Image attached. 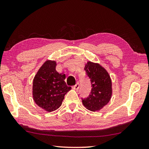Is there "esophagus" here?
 <instances>
[{
  "label": "esophagus",
  "instance_id": "34e87169",
  "mask_svg": "<svg viewBox=\"0 0 149 149\" xmlns=\"http://www.w3.org/2000/svg\"><path fill=\"white\" fill-rule=\"evenodd\" d=\"M73 89H74V90H78V89H79V84L78 83H76L74 86H73Z\"/></svg>",
  "mask_w": 149,
  "mask_h": 149
}]
</instances>
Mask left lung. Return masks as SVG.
I'll return each instance as SVG.
<instances>
[{"mask_svg":"<svg viewBox=\"0 0 149 149\" xmlns=\"http://www.w3.org/2000/svg\"><path fill=\"white\" fill-rule=\"evenodd\" d=\"M84 70L91 79V91L82 102L87 109L93 112L100 111L109 102L112 94V81L106 70L97 63L88 61Z\"/></svg>","mask_w":149,"mask_h":149,"instance_id":"1","label":"left lung"}]
</instances>
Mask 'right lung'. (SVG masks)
Masks as SVG:
<instances>
[{
    "instance_id": "obj_1",
    "label": "right lung",
    "mask_w": 149,
    "mask_h": 149,
    "mask_svg": "<svg viewBox=\"0 0 149 149\" xmlns=\"http://www.w3.org/2000/svg\"><path fill=\"white\" fill-rule=\"evenodd\" d=\"M56 66V61L47 60L33 80V100L36 104L49 112L61 106L65 95L71 89L65 81V74L58 73Z\"/></svg>"
}]
</instances>
